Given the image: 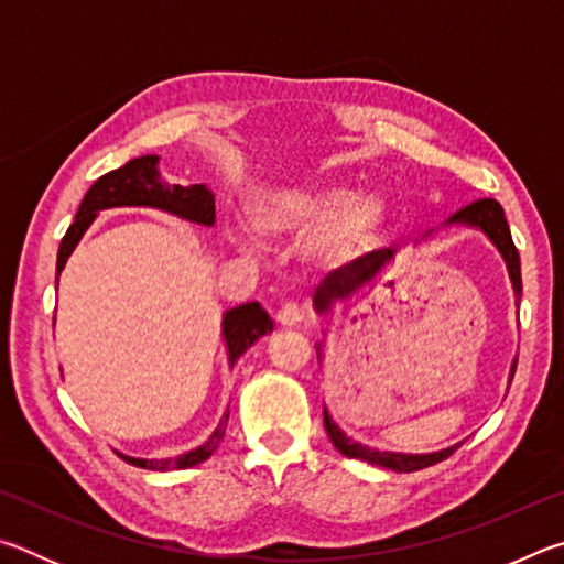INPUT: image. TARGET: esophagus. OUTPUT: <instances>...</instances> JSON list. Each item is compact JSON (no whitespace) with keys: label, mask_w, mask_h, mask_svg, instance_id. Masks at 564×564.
Returning <instances> with one entry per match:
<instances>
[{"label":"esophagus","mask_w":564,"mask_h":564,"mask_svg":"<svg viewBox=\"0 0 564 564\" xmlns=\"http://www.w3.org/2000/svg\"><path fill=\"white\" fill-rule=\"evenodd\" d=\"M275 321L281 323V326H299V323L303 321V308L299 303H283L279 313H275Z\"/></svg>","instance_id":"obj_1"}]
</instances>
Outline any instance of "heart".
I'll list each match as a JSON object with an SVG mask.
<instances>
[{
	"instance_id": "obj_1",
	"label": "heart",
	"mask_w": 564,
	"mask_h": 564,
	"mask_svg": "<svg viewBox=\"0 0 564 564\" xmlns=\"http://www.w3.org/2000/svg\"><path fill=\"white\" fill-rule=\"evenodd\" d=\"M346 200V188L279 191L253 206V226L263 236L281 238L301 234L323 220L311 236L308 251L321 263L338 265L370 241L383 216L376 198H356L348 205ZM343 203L347 206L343 207Z\"/></svg>"
}]
</instances>
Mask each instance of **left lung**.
Here are the masks:
<instances>
[{"label": "left lung", "mask_w": 564, "mask_h": 564, "mask_svg": "<svg viewBox=\"0 0 564 564\" xmlns=\"http://www.w3.org/2000/svg\"><path fill=\"white\" fill-rule=\"evenodd\" d=\"M451 221L477 226L490 236V241L500 248L502 259H505V263H508L510 279H512V285H514V295L520 299V295H522L520 253L512 243L510 226H508V221H505L502 206L495 202V198H480V202H473V204H467L465 208H460V212H457L451 218ZM390 256H393L390 248H380V251H370L366 256H360V259L346 263L343 269L328 273L326 279H323V283L316 289V293H313V303H316V311L318 313L330 311L333 301L348 299V295L356 293L362 283L373 281V275L380 269H383V263L390 259ZM514 368H518V360H514V366H512V376H514ZM323 425H326V433L330 437V443L336 445V451L340 455L358 457V460L388 467V470H395V473L423 470V467H431L435 463H441V460H445V457H451L457 451V445L447 447V451H441V453H431V455H400V453L370 451V447H366V445L348 441V437L338 431V425L333 423L326 408H323Z\"/></svg>", "instance_id": "1"}]
</instances>
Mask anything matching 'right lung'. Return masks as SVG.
Wrapping results in <instances>:
<instances>
[{
	"instance_id": "obj_1",
	"label": "right lung",
	"mask_w": 564,
	"mask_h": 564,
	"mask_svg": "<svg viewBox=\"0 0 564 564\" xmlns=\"http://www.w3.org/2000/svg\"><path fill=\"white\" fill-rule=\"evenodd\" d=\"M156 161L159 156L131 159L129 164H123L121 169H113L109 174H104L94 181V186L87 191V196H84L79 212H76L74 224L62 238L59 256H56V273H62L66 259H69V253L74 251V246L79 243V238L84 236V231H87L94 218H97V212H101V208L154 206V208H164L169 214H176L181 218H188V221L206 224V226L214 224L216 218L214 194L206 188V184H188V186L161 184ZM271 330H273V321L259 303H243L238 305V308L228 311L224 316V338L228 346V362L234 366L248 346H253L256 340ZM226 423H228V415H224L214 435L208 437L202 447H196V451L184 453L178 457H166V460H137V457H123V455L121 457L131 465L144 467V470H159V473L184 470V467H194L198 463H204L206 457H212L218 443L224 441Z\"/></svg>"
}]
</instances>
